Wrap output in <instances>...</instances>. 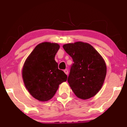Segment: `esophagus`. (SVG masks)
Listing matches in <instances>:
<instances>
[{"label": "esophagus", "instance_id": "34e87169", "mask_svg": "<svg viewBox=\"0 0 127 127\" xmlns=\"http://www.w3.org/2000/svg\"><path fill=\"white\" fill-rule=\"evenodd\" d=\"M64 72L67 75H68V70H67V69H65L64 70Z\"/></svg>", "mask_w": 127, "mask_h": 127}]
</instances>
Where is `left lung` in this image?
Here are the masks:
<instances>
[{
  "label": "left lung",
  "instance_id": "left-lung-1",
  "mask_svg": "<svg viewBox=\"0 0 127 127\" xmlns=\"http://www.w3.org/2000/svg\"><path fill=\"white\" fill-rule=\"evenodd\" d=\"M63 47L74 62L67 79L72 90L83 100L94 97L101 88L106 76L103 58L88 43L76 42Z\"/></svg>",
  "mask_w": 127,
  "mask_h": 127
}]
</instances>
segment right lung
I'll return each mask as SVG.
<instances>
[{"label":"right lung","instance_id":"right-lung-1","mask_svg":"<svg viewBox=\"0 0 127 127\" xmlns=\"http://www.w3.org/2000/svg\"><path fill=\"white\" fill-rule=\"evenodd\" d=\"M60 48L56 43H39L26 60L22 77L26 88L34 98L40 101L51 100L60 84L67 81L64 72L58 68L55 56Z\"/></svg>","mask_w":127,"mask_h":127}]
</instances>
